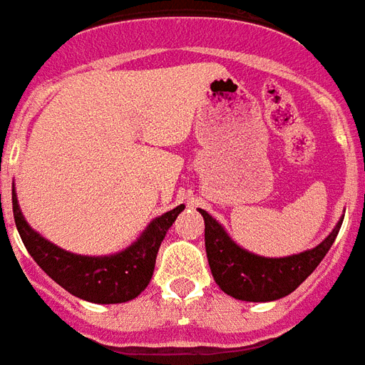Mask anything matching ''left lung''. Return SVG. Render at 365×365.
<instances>
[{
  "mask_svg": "<svg viewBox=\"0 0 365 365\" xmlns=\"http://www.w3.org/2000/svg\"><path fill=\"white\" fill-rule=\"evenodd\" d=\"M200 214L206 225V255L215 284L235 299L257 303L274 302L292 294L324 259L344 220L340 217L329 237L309 251L268 259L241 249L208 212L200 210Z\"/></svg>",
  "mask_w": 365,
  "mask_h": 365,
  "instance_id": "8db88e82",
  "label": "left lung"
}]
</instances>
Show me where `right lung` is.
I'll use <instances>...</instances> for the list:
<instances>
[{
  "label": "right lung",
  "mask_w": 365,
  "mask_h": 365,
  "mask_svg": "<svg viewBox=\"0 0 365 365\" xmlns=\"http://www.w3.org/2000/svg\"><path fill=\"white\" fill-rule=\"evenodd\" d=\"M11 198L15 225L34 262L71 295L91 303H124L142 294L153 276L157 251L165 233L185 210L180 204L171 212L155 217L124 251L108 257H85L56 247L26 223L19 208L15 186Z\"/></svg>",
  "instance_id": "right-lung-1"
}]
</instances>
